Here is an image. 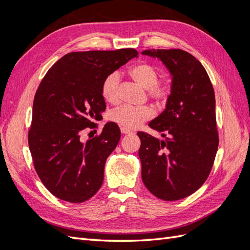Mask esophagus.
Instances as JSON below:
<instances>
[{"instance_id": "obj_1", "label": "esophagus", "mask_w": 250, "mask_h": 250, "mask_svg": "<svg viewBox=\"0 0 250 250\" xmlns=\"http://www.w3.org/2000/svg\"><path fill=\"white\" fill-rule=\"evenodd\" d=\"M121 132L124 133V134H129V133H132L133 131L128 129V128H125V127H121Z\"/></svg>"}]
</instances>
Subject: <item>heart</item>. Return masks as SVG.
Wrapping results in <instances>:
<instances>
[{
    "mask_svg": "<svg viewBox=\"0 0 250 250\" xmlns=\"http://www.w3.org/2000/svg\"><path fill=\"white\" fill-rule=\"evenodd\" d=\"M130 76L144 88H148V95L157 103H165L170 95V87L166 83H158L157 70L149 63H139L131 67ZM120 75L113 72L103 80L101 93L105 101L115 103L119 99ZM153 117V110L149 106L121 105L112 109L108 118L111 122L125 128H135Z\"/></svg>",
    "mask_w": 250,
    "mask_h": 250,
    "instance_id": "obj_1",
    "label": "heart"
}]
</instances>
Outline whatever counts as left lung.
Returning <instances> with one entry per match:
<instances>
[{
    "label": "left lung",
    "instance_id": "8db88e82",
    "mask_svg": "<svg viewBox=\"0 0 250 250\" xmlns=\"http://www.w3.org/2000/svg\"><path fill=\"white\" fill-rule=\"evenodd\" d=\"M142 54L161 60L172 76L166 108L149 123L165 140L138 132L142 179L157 198L179 200L197 191L213 167L219 145L214 88L190 53L153 49Z\"/></svg>",
    "mask_w": 250,
    "mask_h": 250
}]
</instances>
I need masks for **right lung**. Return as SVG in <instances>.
Masks as SVG:
<instances>
[{"instance_id":"add662e5","label":"right lung","mask_w":250,"mask_h":250,"mask_svg":"<svg viewBox=\"0 0 250 250\" xmlns=\"http://www.w3.org/2000/svg\"><path fill=\"white\" fill-rule=\"evenodd\" d=\"M138 55L134 49L67 53L42 80L28 143L37 175L55 197L80 203L99 191L105 162L121 138L120 128L108 122L100 135L85 143L80 134L102 119L105 77Z\"/></svg>"}]
</instances>
